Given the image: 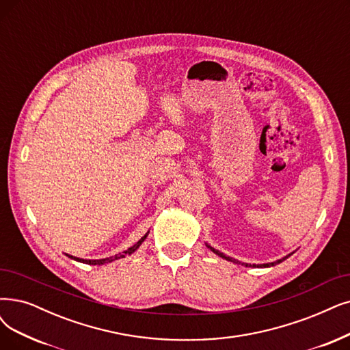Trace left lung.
Instances as JSON below:
<instances>
[{
  "mask_svg": "<svg viewBox=\"0 0 350 350\" xmlns=\"http://www.w3.org/2000/svg\"><path fill=\"white\" fill-rule=\"evenodd\" d=\"M206 247L213 251L214 254H217V256H219L221 258H224V260H227V261H231V262H235V264H241V265H245V267H260V269H265V267H273V265H277V264H280L282 261H284L286 258H288L293 253H290V254H287L286 257H283V258H280V260H275V261H273V262H265V264H247V262H241V261H239V260H235V258H232V257H230V256H226L224 253H221V251H218V250H215L214 247H211V245H208L206 244Z\"/></svg>",
  "mask_w": 350,
  "mask_h": 350,
  "instance_id": "1",
  "label": "left lung"
}]
</instances>
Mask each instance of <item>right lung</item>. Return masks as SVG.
<instances>
[{"instance_id": "right-lung-1", "label": "right lung", "mask_w": 350, "mask_h": 350, "mask_svg": "<svg viewBox=\"0 0 350 350\" xmlns=\"http://www.w3.org/2000/svg\"><path fill=\"white\" fill-rule=\"evenodd\" d=\"M148 234H149V231L142 237L141 240H139L136 244H133L131 248H128V250H124L123 253H119V254H116V256H111V257H107V258H100V260H85V258H79V257H73V256H70V254H66L67 257H70L72 260H76V261H79V262H85V264H90V265H103V264H106V262H111V261H115V260H119V258H123V257H126V256H131L132 253H135V251L141 247V244L146 240V237H148Z\"/></svg>"}]
</instances>
